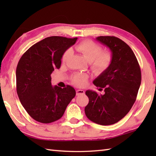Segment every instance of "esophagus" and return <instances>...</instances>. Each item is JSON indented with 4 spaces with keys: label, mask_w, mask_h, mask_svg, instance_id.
I'll return each mask as SVG.
<instances>
[{
    "label": "esophagus",
    "mask_w": 156,
    "mask_h": 156,
    "mask_svg": "<svg viewBox=\"0 0 156 156\" xmlns=\"http://www.w3.org/2000/svg\"><path fill=\"white\" fill-rule=\"evenodd\" d=\"M76 95H80V94H84V91L83 90H76Z\"/></svg>",
    "instance_id": "esophagus-1"
}]
</instances>
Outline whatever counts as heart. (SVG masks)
Returning a JSON list of instances; mask_svg holds the SVG:
<instances>
[{
  "instance_id": "heart-1",
  "label": "heart",
  "mask_w": 156,
  "mask_h": 156,
  "mask_svg": "<svg viewBox=\"0 0 156 156\" xmlns=\"http://www.w3.org/2000/svg\"><path fill=\"white\" fill-rule=\"evenodd\" d=\"M75 49L90 62V68L94 73L101 74L105 72L112 64L113 55L111 51H102L101 45L91 40L83 41L75 46ZM72 52L70 49L64 51L62 55V60L64 63L67 62L72 56ZM88 75L84 73H76L72 77V81L79 87L86 85Z\"/></svg>"
}]
</instances>
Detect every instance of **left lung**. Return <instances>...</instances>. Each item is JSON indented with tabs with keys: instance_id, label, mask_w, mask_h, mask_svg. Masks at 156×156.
I'll list each match as a JSON object with an SVG mask.
<instances>
[{
	"instance_id": "obj_1",
	"label": "left lung",
	"mask_w": 156,
	"mask_h": 156,
	"mask_svg": "<svg viewBox=\"0 0 156 156\" xmlns=\"http://www.w3.org/2000/svg\"><path fill=\"white\" fill-rule=\"evenodd\" d=\"M110 49L113 59L107 71L99 75L93 84L105 94L87 90L89 102L85 114L92 122L101 125L115 124L123 118L133 107L141 81L140 65L133 51L121 39L114 36L96 38Z\"/></svg>"
}]
</instances>
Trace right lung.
Masks as SVG:
<instances>
[{
  "label": "right lung",
  "mask_w": 156,
  "mask_h": 156,
  "mask_svg": "<svg viewBox=\"0 0 156 156\" xmlns=\"http://www.w3.org/2000/svg\"><path fill=\"white\" fill-rule=\"evenodd\" d=\"M77 37L51 36L36 43L20 58L16 69V92L23 107L31 117L42 123L60 119L76 96L68 85L52 87L51 74L61 66L64 51Z\"/></svg>",
  "instance_id": "right-lung-1"
}]
</instances>
